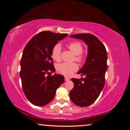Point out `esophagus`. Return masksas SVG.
I'll return each instance as SVG.
<instances>
[{
    "instance_id": "esophagus-1",
    "label": "esophagus",
    "mask_w": 130,
    "mask_h": 130,
    "mask_svg": "<svg viewBox=\"0 0 130 130\" xmlns=\"http://www.w3.org/2000/svg\"><path fill=\"white\" fill-rule=\"evenodd\" d=\"M69 80H70V78H69L67 77H65V80L66 81H69Z\"/></svg>"
}]
</instances>
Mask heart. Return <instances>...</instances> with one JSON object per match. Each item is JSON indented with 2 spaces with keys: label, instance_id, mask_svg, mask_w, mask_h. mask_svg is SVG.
I'll list each match as a JSON object with an SVG mask.
<instances>
[{
  "label": "heart",
  "instance_id": "obj_1",
  "mask_svg": "<svg viewBox=\"0 0 130 130\" xmlns=\"http://www.w3.org/2000/svg\"><path fill=\"white\" fill-rule=\"evenodd\" d=\"M67 47L71 50L73 53L76 55L75 60L80 62L83 60V57L81 54L83 51V46L79 42H72L68 43ZM61 47L60 44H57L53 48L52 52V57L53 59L56 61H60L61 60ZM78 67L77 63H62L57 66V70L59 73L66 76L72 75L74 72L77 70Z\"/></svg>",
  "mask_w": 130,
  "mask_h": 130
}]
</instances>
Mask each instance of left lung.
Listing matches in <instances>:
<instances>
[{
    "label": "left lung",
    "instance_id": "8db88e82",
    "mask_svg": "<svg viewBox=\"0 0 130 130\" xmlns=\"http://www.w3.org/2000/svg\"><path fill=\"white\" fill-rule=\"evenodd\" d=\"M83 40L88 46L84 65L77 72L85 78H72L74 87L69 93L70 100L79 107L89 106L95 102L104 88L107 69V54L104 45L96 37L83 33L70 36Z\"/></svg>",
    "mask_w": 130,
    "mask_h": 130
}]
</instances>
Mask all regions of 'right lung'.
Returning a JSON list of instances; mask_svg holds the SVG:
<instances>
[{
  "label": "right lung",
  "mask_w": 130,
  "mask_h": 130,
  "mask_svg": "<svg viewBox=\"0 0 130 130\" xmlns=\"http://www.w3.org/2000/svg\"><path fill=\"white\" fill-rule=\"evenodd\" d=\"M67 34L44 31L30 39L24 49L21 61L20 77L28 100L37 106H44L53 99L57 89L64 82V77L53 73V48Z\"/></svg>",
  "instance_id": "add662e5"
}]
</instances>
